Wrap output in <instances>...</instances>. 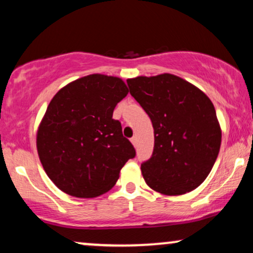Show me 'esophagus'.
Segmentation results:
<instances>
[{
	"instance_id": "obj_1",
	"label": "esophagus",
	"mask_w": 253,
	"mask_h": 253,
	"mask_svg": "<svg viewBox=\"0 0 253 253\" xmlns=\"http://www.w3.org/2000/svg\"><path fill=\"white\" fill-rule=\"evenodd\" d=\"M136 141H138L136 140V136H132V138H130V143L134 145V146L136 145Z\"/></svg>"
}]
</instances>
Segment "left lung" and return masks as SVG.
<instances>
[{
	"instance_id": "left-lung-1",
	"label": "left lung",
	"mask_w": 253,
	"mask_h": 253,
	"mask_svg": "<svg viewBox=\"0 0 253 253\" xmlns=\"http://www.w3.org/2000/svg\"><path fill=\"white\" fill-rule=\"evenodd\" d=\"M129 92L155 129L152 157L141 164L151 189L183 195L210 175L221 145V128L210 97L171 74L127 80Z\"/></svg>"
}]
</instances>
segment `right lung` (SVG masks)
Here are the masks:
<instances>
[{"label":"right lung","mask_w":253,"mask_h":253,"mask_svg":"<svg viewBox=\"0 0 253 253\" xmlns=\"http://www.w3.org/2000/svg\"><path fill=\"white\" fill-rule=\"evenodd\" d=\"M128 94L121 78L92 74L66 84L54 95L37 132L43 170L60 190L97 197L112 189L135 150L113 119Z\"/></svg>","instance_id":"1"}]
</instances>
